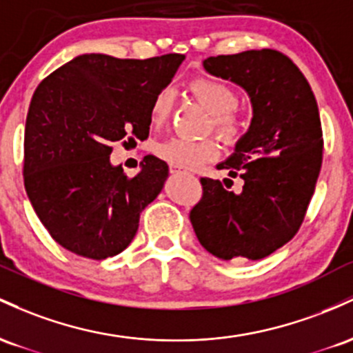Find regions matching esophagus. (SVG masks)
Listing matches in <instances>:
<instances>
[{
  "label": "esophagus",
  "instance_id": "obj_1",
  "mask_svg": "<svg viewBox=\"0 0 353 353\" xmlns=\"http://www.w3.org/2000/svg\"><path fill=\"white\" fill-rule=\"evenodd\" d=\"M170 173H172V175H181V170L180 168H176V166H172V168H170Z\"/></svg>",
  "mask_w": 353,
  "mask_h": 353
}]
</instances>
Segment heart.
<instances>
[{"mask_svg": "<svg viewBox=\"0 0 353 353\" xmlns=\"http://www.w3.org/2000/svg\"><path fill=\"white\" fill-rule=\"evenodd\" d=\"M190 91L212 114V126L223 140L233 141L241 132V118L235 110L236 93L232 86L216 78H196L190 83ZM173 105L172 90H161L152 103L150 117L155 125L163 123ZM153 153L166 163L176 168L192 170L215 160L220 148L213 138L187 140V138H166L153 145Z\"/></svg>", "mask_w": 353, "mask_h": 353, "instance_id": "b5f03b06", "label": "heart"}]
</instances>
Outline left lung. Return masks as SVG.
<instances>
[{
  "instance_id": "left-lung-1",
  "label": "left lung",
  "mask_w": 353,
  "mask_h": 353,
  "mask_svg": "<svg viewBox=\"0 0 353 353\" xmlns=\"http://www.w3.org/2000/svg\"><path fill=\"white\" fill-rule=\"evenodd\" d=\"M203 68L247 91L253 118L235 152L216 165L244 180L242 192L201 178L203 196L190 221L216 259H265L294 239L315 192L323 140L314 91L294 61L275 50L210 57Z\"/></svg>"
}]
</instances>
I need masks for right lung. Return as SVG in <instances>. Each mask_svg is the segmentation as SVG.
<instances>
[{
	"label": "right lung",
	"instance_id": "add662e5",
	"mask_svg": "<svg viewBox=\"0 0 353 353\" xmlns=\"http://www.w3.org/2000/svg\"><path fill=\"white\" fill-rule=\"evenodd\" d=\"M183 59L80 54L39 83L26 117L25 188L63 248L103 260L132 243L140 213L163 190L168 165L146 155L128 176L110 161L112 143L148 138L152 103Z\"/></svg>",
	"mask_w": 353,
	"mask_h": 353
}]
</instances>
